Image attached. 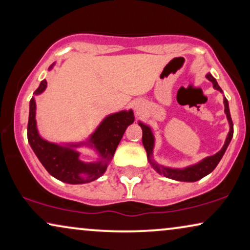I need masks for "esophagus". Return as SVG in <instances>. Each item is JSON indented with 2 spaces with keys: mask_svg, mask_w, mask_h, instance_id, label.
I'll use <instances>...</instances> for the list:
<instances>
[{
  "mask_svg": "<svg viewBox=\"0 0 250 250\" xmlns=\"http://www.w3.org/2000/svg\"><path fill=\"white\" fill-rule=\"evenodd\" d=\"M135 109H136V111H139L140 110V104H135Z\"/></svg>",
  "mask_w": 250,
  "mask_h": 250,
  "instance_id": "34e87169",
  "label": "esophagus"
}]
</instances>
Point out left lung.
Returning a JSON list of instances; mask_svg holds the SVG:
<instances>
[{
	"label": "left lung",
	"mask_w": 250,
	"mask_h": 250,
	"mask_svg": "<svg viewBox=\"0 0 250 250\" xmlns=\"http://www.w3.org/2000/svg\"><path fill=\"white\" fill-rule=\"evenodd\" d=\"M206 77L211 82V83H213L214 87L216 88V90L222 92L221 87L218 86L216 80H215V78L211 76L210 74H207ZM224 105H225V114H227L229 123H230V132H229V135L227 138V141H225L224 146L222 148L220 152L216 153V155L207 157L206 159H204L203 162L197 164V165L188 167V168H184V169L164 168V167L158 166L157 164H155L151 159H150V156H151L152 148H153V135L151 133V129H150L148 126H146L145 124H142V123H140L139 125L141 126L142 132H143V135H142L143 146H145L146 155H148V158L150 162H151L153 168H155L159 174H163V175H165L166 177H169V179H173L176 181H186V182H194V181L203 179V177L206 176L207 174L213 172V170L215 169V167L217 166V164L220 163L222 157H223L225 150H227L229 143H230L232 136H233V123H232L230 109H229V104H228L227 99H224Z\"/></svg>",
	"instance_id": "8db88e82"
}]
</instances>
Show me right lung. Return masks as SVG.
<instances>
[{
    "label": "right lung",
    "mask_w": 250,
    "mask_h": 250,
    "mask_svg": "<svg viewBox=\"0 0 250 250\" xmlns=\"http://www.w3.org/2000/svg\"><path fill=\"white\" fill-rule=\"evenodd\" d=\"M45 87L46 81L43 80L39 88L35 91V94L42 93ZM35 109V100L32 98L29 104L28 126H27V138L29 145L37 158L51 175L62 182L70 184L87 183L100 177L107 169V164L114 156L116 148L121 142L127 126L134 122L132 110L108 116L92 135V142L101 153L104 162L86 165L78 160V152L53 145L41 138L36 129ZM82 173H87L88 179L81 178Z\"/></svg>",
    "instance_id": "right-lung-1"
}]
</instances>
